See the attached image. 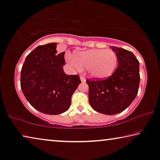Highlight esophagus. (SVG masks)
<instances>
[{
    "instance_id": "1",
    "label": "esophagus",
    "mask_w": 160,
    "mask_h": 160,
    "mask_svg": "<svg viewBox=\"0 0 160 160\" xmlns=\"http://www.w3.org/2000/svg\"><path fill=\"white\" fill-rule=\"evenodd\" d=\"M80 80H81V82H85V79L82 75L80 76Z\"/></svg>"
}]
</instances>
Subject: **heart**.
Wrapping results in <instances>:
<instances>
[{
	"label": "heart",
	"mask_w": 160,
	"mask_h": 160,
	"mask_svg": "<svg viewBox=\"0 0 160 160\" xmlns=\"http://www.w3.org/2000/svg\"><path fill=\"white\" fill-rule=\"evenodd\" d=\"M73 59L68 56L70 64L76 70L87 69L90 77L95 79H106L113 75L118 65V57L111 49H94L78 52Z\"/></svg>",
	"instance_id": "1"
}]
</instances>
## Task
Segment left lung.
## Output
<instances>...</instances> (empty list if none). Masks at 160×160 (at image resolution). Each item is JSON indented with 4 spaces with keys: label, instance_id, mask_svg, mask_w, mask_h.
<instances>
[{
    "label": "left lung",
    "instance_id": "obj_1",
    "mask_svg": "<svg viewBox=\"0 0 160 160\" xmlns=\"http://www.w3.org/2000/svg\"><path fill=\"white\" fill-rule=\"evenodd\" d=\"M118 57V67L104 80H86L89 103L95 111L114 115L130 106L139 87V62L132 52L111 47Z\"/></svg>",
    "mask_w": 160,
    "mask_h": 160
}]
</instances>
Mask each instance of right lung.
<instances>
[{
    "mask_svg": "<svg viewBox=\"0 0 160 160\" xmlns=\"http://www.w3.org/2000/svg\"><path fill=\"white\" fill-rule=\"evenodd\" d=\"M57 43L35 48L25 59L21 71V88L34 108L49 115L68 111L71 97L81 82L78 75L63 70L65 52L57 54Z\"/></svg>",
    "mask_w": 160,
    "mask_h": 160,
    "instance_id": "obj_1",
    "label": "right lung"
}]
</instances>
